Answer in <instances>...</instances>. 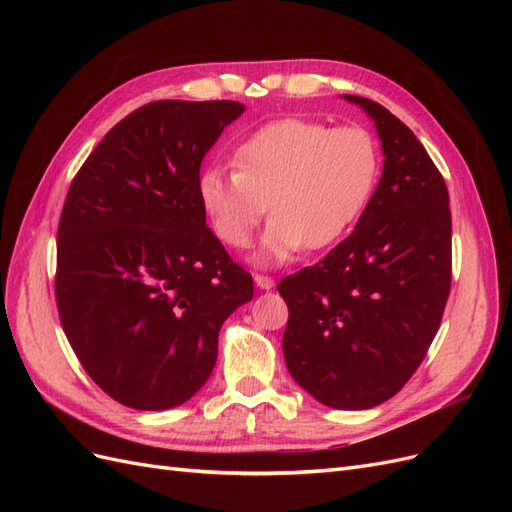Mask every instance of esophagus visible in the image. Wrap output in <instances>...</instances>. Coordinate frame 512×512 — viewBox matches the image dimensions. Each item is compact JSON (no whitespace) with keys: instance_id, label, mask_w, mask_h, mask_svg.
Here are the masks:
<instances>
[{"instance_id":"34e87169","label":"esophagus","mask_w":512,"mask_h":512,"mask_svg":"<svg viewBox=\"0 0 512 512\" xmlns=\"http://www.w3.org/2000/svg\"><path fill=\"white\" fill-rule=\"evenodd\" d=\"M254 282L258 288L262 290H271L275 286V280L271 275H262V273H254Z\"/></svg>"}]
</instances>
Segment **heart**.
Here are the masks:
<instances>
[{"instance_id": "obj_1", "label": "heart", "mask_w": 512, "mask_h": 512, "mask_svg": "<svg viewBox=\"0 0 512 512\" xmlns=\"http://www.w3.org/2000/svg\"><path fill=\"white\" fill-rule=\"evenodd\" d=\"M232 166L198 177L200 209L215 237L245 250L271 205L256 260L273 265L303 245L327 250L348 235L376 192L380 147L361 126L288 117L243 138Z\"/></svg>"}]
</instances>
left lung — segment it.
<instances>
[{
  "instance_id": "8db88e82",
  "label": "left lung",
  "mask_w": 512,
  "mask_h": 512,
  "mask_svg": "<svg viewBox=\"0 0 512 512\" xmlns=\"http://www.w3.org/2000/svg\"><path fill=\"white\" fill-rule=\"evenodd\" d=\"M384 168L356 228L314 267L280 282L284 359L320 404L367 410L412 378L451 292V207L444 177L414 132L374 100Z\"/></svg>"
}]
</instances>
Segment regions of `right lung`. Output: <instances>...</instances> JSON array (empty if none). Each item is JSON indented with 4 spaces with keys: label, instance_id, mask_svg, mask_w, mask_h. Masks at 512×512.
<instances>
[{
    "label": "right lung",
    "instance_id": "1",
    "mask_svg": "<svg viewBox=\"0 0 512 512\" xmlns=\"http://www.w3.org/2000/svg\"><path fill=\"white\" fill-rule=\"evenodd\" d=\"M245 106L149 102L72 179L57 228L55 299L81 365L134 410L198 393L224 320L254 297L198 203L200 162Z\"/></svg>",
    "mask_w": 512,
    "mask_h": 512
}]
</instances>
